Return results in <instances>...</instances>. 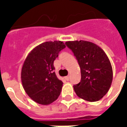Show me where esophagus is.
<instances>
[{
    "mask_svg": "<svg viewBox=\"0 0 127 127\" xmlns=\"http://www.w3.org/2000/svg\"><path fill=\"white\" fill-rule=\"evenodd\" d=\"M64 79H65L66 81H69V79H70V77H69V76H66V77H64Z\"/></svg>",
    "mask_w": 127,
    "mask_h": 127,
    "instance_id": "34e87169",
    "label": "esophagus"
}]
</instances>
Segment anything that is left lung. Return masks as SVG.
Returning <instances> with one entry per match:
<instances>
[{
    "label": "left lung",
    "mask_w": 127,
    "mask_h": 127,
    "mask_svg": "<svg viewBox=\"0 0 127 127\" xmlns=\"http://www.w3.org/2000/svg\"><path fill=\"white\" fill-rule=\"evenodd\" d=\"M81 70V81L73 86L80 98L95 102L103 97L109 91L113 79L111 63L103 50L97 45L86 41H66Z\"/></svg>",
    "instance_id": "1"
}]
</instances>
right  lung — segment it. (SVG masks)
Here are the masks:
<instances>
[{
    "mask_svg": "<svg viewBox=\"0 0 127 127\" xmlns=\"http://www.w3.org/2000/svg\"><path fill=\"white\" fill-rule=\"evenodd\" d=\"M65 47L61 41L45 42L34 47L24 62L22 86L29 97L37 103L49 105L61 94L63 83L56 75L54 61Z\"/></svg>",
    "mask_w": 127,
    "mask_h": 127,
    "instance_id": "obj_1",
    "label": "right lung"
}]
</instances>
